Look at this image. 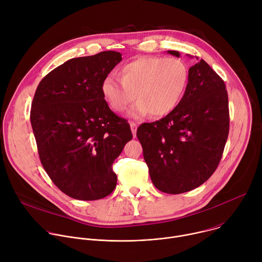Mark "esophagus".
<instances>
[{"instance_id":"obj_1","label":"esophagus","mask_w":262,"mask_h":262,"mask_svg":"<svg viewBox=\"0 0 262 262\" xmlns=\"http://www.w3.org/2000/svg\"><path fill=\"white\" fill-rule=\"evenodd\" d=\"M129 125H130V128H132L133 136L136 137V133H137V123H136V122H130Z\"/></svg>"}]
</instances>
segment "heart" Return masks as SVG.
<instances>
[{
    "instance_id": "1",
    "label": "heart",
    "mask_w": 262,
    "mask_h": 262,
    "mask_svg": "<svg viewBox=\"0 0 262 262\" xmlns=\"http://www.w3.org/2000/svg\"><path fill=\"white\" fill-rule=\"evenodd\" d=\"M189 82V67L181 59L142 57L125 64L120 80L108 76L101 92L110 107L123 112L135 99L129 115L139 118L149 113L161 117L169 114L181 100Z\"/></svg>"
}]
</instances>
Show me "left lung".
<instances>
[{"label": "left lung", "instance_id": "left-lung-1", "mask_svg": "<svg viewBox=\"0 0 262 262\" xmlns=\"http://www.w3.org/2000/svg\"><path fill=\"white\" fill-rule=\"evenodd\" d=\"M228 134L225 83L202 59L190 67L188 86L175 108L137 129L152 183L174 195L198 188L213 174Z\"/></svg>", "mask_w": 262, "mask_h": 262}]
</instances>
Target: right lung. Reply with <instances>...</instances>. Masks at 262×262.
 Masks as SVG:
<instances>
[{
	"instance_id": "right-lung-1",
	"label": "right lung",
	"mask_w": 262,
	"mask_h": 262,
	"mask_svg": "<svg viewBox=\"0 0 262 262\" xmlns=\"http://www.w3.org/2000/svg\"><path fill=\"white\" fill-rule=\"evenodd\" d=\"M121 56L106 51L70 59L36 89L30 119L40 162L57 188L73 199L98 200L114 191L112 165L133 139L127 121L108 107L101 92Z\"/></svg>"
}]
</instances>
